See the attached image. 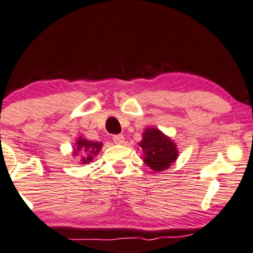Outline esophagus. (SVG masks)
<instances>
[{"instance_id": "obj_1", "label": "esophagus", "mask_w": 253, "mask_h": 253, "mask_svg": "<svg viewBox=\"0 0 253 253\" xmlns=\"http://www.w3.org/2000/svg\"><path fill=\"white\" fill-rule=\"evenodd\" d=\"M113 140H114V143H116V144H122L124 142V136L123 134H114Z\"/></svg>"}]
</instances>
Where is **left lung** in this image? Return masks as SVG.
<instances>
[{
	"mask_svg": "<svg viewBox=\"0 0 253 253\" xmlns=\"http://www.w3.org/2000/svg\"><path fill=\"white\" fill-rule=\"evenodd\" d=\"M139 147L145 155L144 162L155 170L169 169L170 164L174 163L178 157V150L174 143L163 134L162 131L155 127L144 131L143 140L139 143Z\"/></svg>",
	"mask_w": 253,
	"mask_h": 253,
	"instance_id": "8db88e82",
	"label": "left lung"
}]
</instances>
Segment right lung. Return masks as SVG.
<instances>
[{
  "instance_id": "1",
  "label": "right lung",
  "mask_w": 253,
  "mask_h": 253,
  "mask_svg": "<svg viewBox=\"0 0 253 253\" xmlns=\"http://www.w3.org/2000/svg\"><path fill=\"white\" fill-rule=\"evenodd\" d=\"M101 146L102 144L97 142H90V140H86L80 138L77 142V149H75V155L80 153L81 162L83 164H87L93 160V157L96 156L100 152Z\"/></svg>"
}]
</instances>
